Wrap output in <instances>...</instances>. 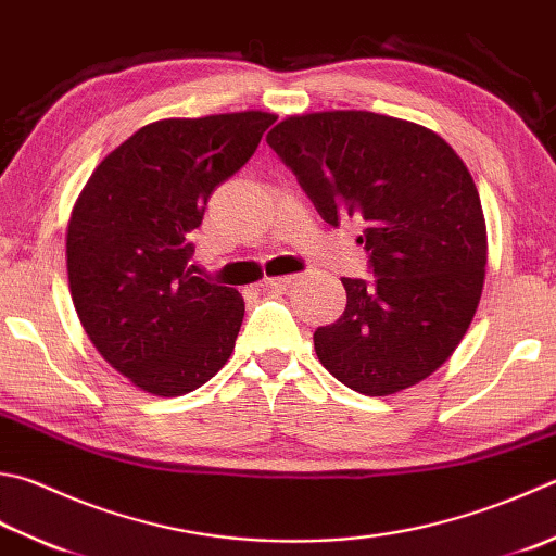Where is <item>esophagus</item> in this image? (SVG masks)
<instances>
[{"label":"esophagus","instance_id":"obj_1","mask_svg":"<svg viewBox=\"0 0 556 556\" xmlns=\"http://www.w3.org/2000/svg\"><path fill=\"white\" fill-rule=\"evenodd\" d=\"M295 280V276H276V278H266V288L270 290H286L290 288V282Z\"/></svg>","mask_w":556,"mask_h":556}]
</instances>
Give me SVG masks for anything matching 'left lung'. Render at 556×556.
I'll return each mask as SVG.
<instances>
[{"label":"left lung","instance_id":"8db88e82","mask_svg":"<svg viewBox=\"0 0 556 556\" xmlns=\"http://www.w3.org/2000/svg\"><path fill=\"white\" fill-rule=\"evenodd\" d=\"M266 142L329 225L363 219L372 282L341 278L345 309L314 331L319 363L368 396L418 384L453 355L486 274L472 174L424 125L370 111L288 115Z\"/></svg>","mask_w":556,"mask_h":556}]
</instances>
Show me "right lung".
Returning a JSON list of instances; mask_svg holds the SVG:
<instances>
[{"label": "right lung", "instance_id": "right-lung-1", "mask_svg": "<svg viewBox=\"0 0 556 556\" xmlns=\"http://www.w3.org/2000/svg\"><path fill=\"white\" fill-rule=\"evenodd\" d=\"M274 113L144 125L93 169L67 225L77 317L113 370L154 396L198 390L235 351L244 298L193 276L188 237L242 169Z\"/></svg>", "mask_w": 556, "mask_h": 556}]
</instances>
